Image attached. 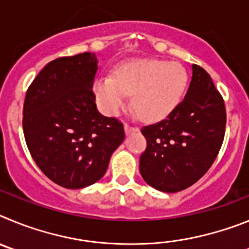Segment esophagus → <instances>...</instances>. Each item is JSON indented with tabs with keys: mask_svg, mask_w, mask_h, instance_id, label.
Here are the masks:
<instances>
[{
	"mask_svg": "<svg viewBox=\"0 0 249 249\" xmlns=\"http://www.w3.org/2000/svg\"><path fill=\"white\" fill-rule=\"evenodd\" d=\"M124 131H126L127 135H131V133H133V132L137 131V128L133 126H131V124H128V123H124Z\"/></svg>",
	"mask_w": 249,
	"mask_h": 249,
	"instance_id": "1",
	"label": "esophagus"
}]
</instances>
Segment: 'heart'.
<instances>
[{
    "instance_id": "heart-1",
    "label": "heart",
    "mask_w": 249,
    "mask_h": 249,
    "mask_svg": "<svg viewBox=\"0 0 249 249\" xmlns=\"http://www.w3.org/2000/svg\"><path fill=\"white\" fill-rule=\"evenodd\" d=\"M187 81V71L179 63L156 58L133 59L118 66L113 77L97 78L93 92L107 114L120 113L128 94H132V106L141 118L160 121L177 108Z\"/></svg>"
}]
</instances>
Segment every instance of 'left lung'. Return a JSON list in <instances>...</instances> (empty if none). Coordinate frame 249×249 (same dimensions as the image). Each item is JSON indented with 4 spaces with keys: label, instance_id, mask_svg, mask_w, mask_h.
Segmentation results:
<instances>
[{
    "label": "left lung",
    "instance_id": "left-lung-1",
    "mask_svg": "<svg viewBox=\"0 0 249 249\" xmlns=\"http://www.w3.org/2000/svg\"><path fill=\"white\" fill-rule=\"evenodd\" d=\"M226 107L211 76L192 65L184 100L160 122L142 127L147 148L141 155L144 182L166 193L186 190L203 177L223 143Z\"/></svg>",
    "mask_w": 249,
    "mask_h": 249
}]
</instances>
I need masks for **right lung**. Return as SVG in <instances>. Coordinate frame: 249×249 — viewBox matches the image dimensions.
I'll list each match as a JSON object with an SVG mask.
<instances>
[{"instance_id": "obj_1", "label": "right lung", "mask_w": 249, "mask_h": 249, "mask_svg": "<svg viewBox=\"0 0 249 249\" xmlns=\"http://www.w3.org/2000/svg\"><path fill=\"white\" fill-rule=\"evenodd\" d=\"M98 61L91 52L47 63L28 87L23 133L51 181L78 190L100 181L124 140L123 124L97 111L92 87Z\"/></svg>"}]
</instances>
